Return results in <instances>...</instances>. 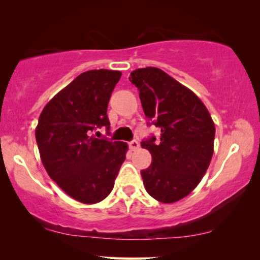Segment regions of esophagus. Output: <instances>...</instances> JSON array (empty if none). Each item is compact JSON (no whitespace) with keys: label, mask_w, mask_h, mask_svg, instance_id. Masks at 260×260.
Segmentation results:
<instances>
[{"label":"esophagus","mask_w":260,"mask_h":260,"mask_svg":"<svg viewBox=\"0 0 260 260\" xmlns=\"http://www.w3.org/2000/svg\"><path fill=\"white\" fill-rule=\"evenodd\" d=\"M129 148L131 149V150H137L138 148H140V143H138V141L134 140L129 142Z\"/></svg>","instance_id":"34e87169"}]
</instances>
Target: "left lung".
<instances>
[{"label":"left lung","instance_id":"8db88e82","mask_svg":"<svg viewBox=\"0 0 260 260\" xmlns=\"http://www.w3.org/2000/svg\"><path fill=\"white\" fill-rule=\"evenodd\" d=\"M148 125L161 129L141 142L151 165L141 170L149 195L172 204L187 197L205 175L213 155L215 126L207 108L189 88L156 67L133 71Z\"/></svg>","mask_w":260,"mask_h":260}]
</instances>
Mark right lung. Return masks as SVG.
I'll return each mask as SVG.
<instances>
[{
	"label": "right lung",
	"mask_w": 260,
	"mask_h": 260,
	"mask_svg": "<svg viewBox=\"0 0 260 260\" xmlns=\"http://www.w3.org/2000/svg\"><path fill=\"white\" fill-rule=\"evenodd\" d=\"M119 71L81 73L42 110L35 130L41 161L48 175L67 195L97 204L111 193L125 159L127 145L92 134L110 130L108 105Z\"/></svg>",
	"instance_id": "add662e5"
}]
</instances>
